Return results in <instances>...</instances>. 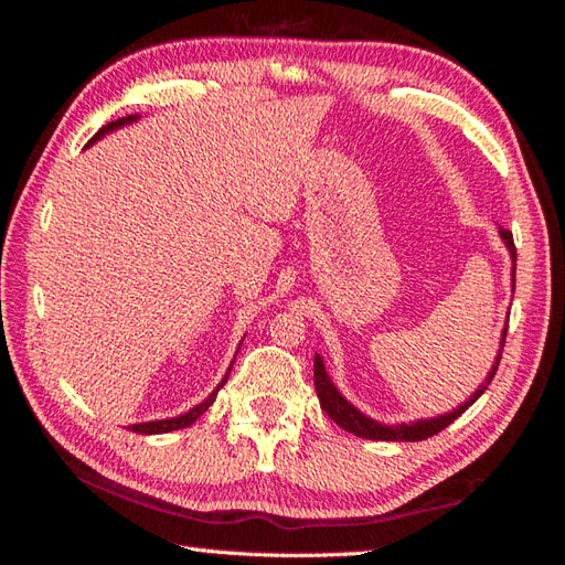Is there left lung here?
<instances>
[{"mask_svg": "<svg viewBox=\"0 0 565 565\" xmlns=\"http://www.w3.org/2000/svg\"><path fill=\"white\" fill-rule=\"evenodd\" d=\"M500 237L502 243H505V247L510 249V257H512V291H514V262H518V249H514V239H512V233L510 231H502L500 227ZM505 330H502V340H500V347H505ZM502 352V350H500ZM500 352L495 356V364L493 369L488 371L486 381L478 386V391L468 398L466 403H461L459 407H454L451 413H444V415H437V417H429V419H417V423H411V425H383V423H376V419L366 417L364 413H359L356 407L342 398V393L334 388V383L330 381L328 371H326V364H322V356L316 354V366H313V376H316V393L320 398V407L322 411L328 413L330 419H334L342 429L352 431V435L356 437H364V439H379V441H419V439H427V437H435L437 431H441L444 427H449L456 417L463 415L468 407H471L478 398H481L483 391L490 386V381H493L495 371H498V364H500Z\"/></svg>", "mask_w": 565, "mask_h": 565, "instance_id": "1", "label": "left lung"}]
</instances>
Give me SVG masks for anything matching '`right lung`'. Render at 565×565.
I'll list each match as a JSON object with an SVG mask.
<instances>
[{
    "instance_id": "1",
    "label": "right lung",
    "mask_w": 565,
    "mask_h": 565,
    "mask_svg": "<svg viewBox=\"0 0 565 565\" xmlns=\"http://www.w3.org/2000/svg\"><path fill=\"white\" fill-rule=\"evenodd\" d=\"M138 114H130V116H124V118H118V121H111V124H106V126H102L99 130H97V136H94L87 146H92V142H97L99 138H104L106 134H111V130H116V128H121V126H128V124H134V121H138ZM235 362V359H233ZM231 369H233V364H231ZM231 369H227V374H225V379L218 383V388H215L206 401L203 403H199V405H194L191 407L189 413H184V415H179V417H170V419H152V423H140V425H130V431H138V435H164V431H172V429H182V427H189V425H194L196 423V417H201L203 413L209 411V407L213 405V401H215V395H218V391L225 386V381H227V376H231Z\"/></svg>"
}]
</instances>
